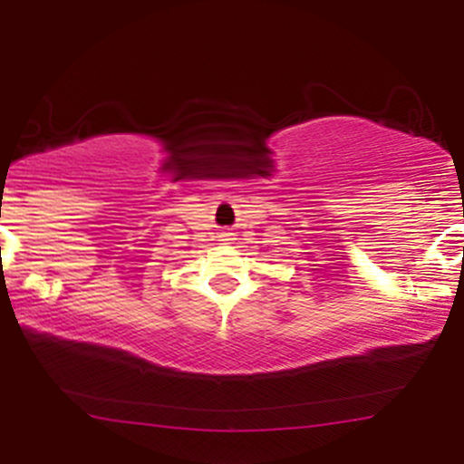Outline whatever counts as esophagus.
Wrapping results in <instances>:
<instances>
[{"label": "esophagus", "mask_w": 464, "mask_h": 464, "mask_svg": "<svg viewBox=\"0 0 464 464\" xmlns=\"http://www.w3.org/2000/svg\"><path fill=\"white\" fill-rule=\"evenodd\" d=\"M222 239H227L228 242V239H233V233H222Z\"/></svg>", "instance_id": "34e87169"}]
</instances>
